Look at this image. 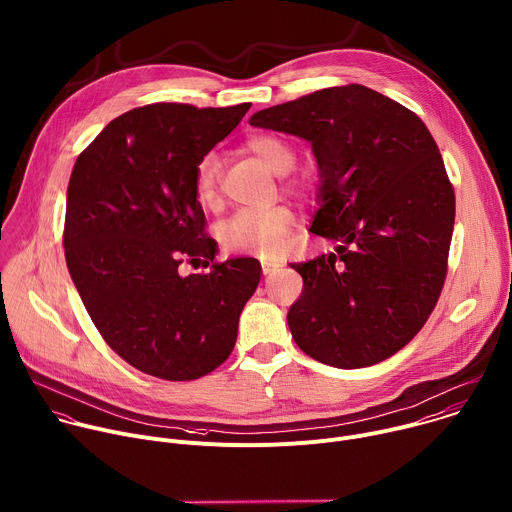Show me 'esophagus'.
Listing matches in <instances>:
<instances>
[{
	"label": "esophagus",
	"mask_w": 512,
	"mask_h": 512,
	"mask_svg": "<svg viewBox=\"0 0 512 512\" xmlns=\"http://www.w3.org/2000/svg\"><path fill=\"white\" fill-rule=\"evenodd\" d=\"M282 264L280 262H272V260H262V274L268 276V274H274Z\"/></svg>",
	"instance_id": "34e87169"
}]
</instances>
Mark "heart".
<instances>
[{
	"label": "heart",
	"mask_w": 512,
	"mask_h": 512,
	"mask_svg": "<svg viewBox=\"0 0 512 512\" xmlns=\"http://www.w3.org/2000/svg\"><path fill=\"white\" fill-rule=\"evenodd\" d=\"M246 149L270 171L284 175L296 163V153L288 141L278 135H254L246 141ZM290 191H302V181H286ZM193 193L199 206L214 208L220 195V161L214 153L201 157L195 167ZM294 226V212L276 206L264 212H236L218 228V240L224 250L234 254H250L270 258L284 248L286 236Z\"/></svg>",
	"instance_id": "1"
}]
</instances>
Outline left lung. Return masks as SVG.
<instances>
[{
    "mask_svg": "<svg viewBox=\"0 0 512 512\" xmlns=\"http://www.w3.org/2000/svg\"><path fill=\"white\" fill-rule=\"evenodd\" d=\"M250 125L311 143L321 177L311 230L337 242L290 264L304 282L286 317L294 343L339 369L391 357L426 325L448 270L456 197L428 127L361 84L258 111Z\"/></svg>",
    "mask_w": 512,
    "mask_h": 512,
    "instance_id": "8db88e82",
    "label": "left lung"
}]
</instances>
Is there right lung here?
<instances>
[{
    "label": "right lung",
    "mask_w": 512,
    "mask_h": 512,
    "mask_svg": "<svg viewBox=\"0 0 512 512\" xmlns=\"http://www.w3.org/2000/svg\"><path fill=\"white\" fill-rule=\"evenodd\" d=\"M252 105L155 102L111 121L78 155L66 193L64 254L107 345L135 369L191 381L220 367L260 282V262H214L193 193L195 167ZM183 261L208 273L181 277Z\"/></svg>",
    "instance_id": "right-lung-1"
}]
</instances>
